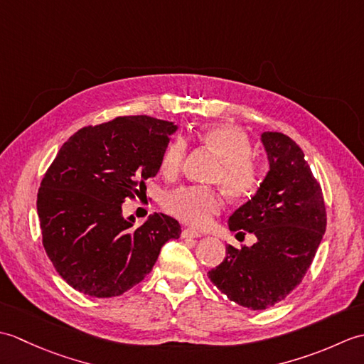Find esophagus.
<instances>
[{
	"instance_id": "esophagus-1",
	"label": "esophagus",
	"mask_w": 364,
	"mask_h": 364,
	"mask_svg": "<svg viewBox=\"0 0 364 364\" xmlns=\"http://www.w3.org/2000/svg\"><path fill=\"white\" fill-rule=\"evenodd\" d=\"M181 236L183 237H198L200 236V231H197L194 228H184L181 231Z\"/></svg>"
}]
</instances>
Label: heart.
Masks as SVG:
<instances>
[{"label": "heart", "instance_id": "heart-1", "mask_svg": "<svg viewBox=\"0 0 364 364\" xmlns=\"http://www.w3.org/2000/svg\"><path fill=\"white\" fill-rule=\"evenodd\" d=\"M194 141L213 151L220 159L213 181L220 184L223 192L233 200L252 198L262 184V166L252 156V142L244 129L219 123L198 129ZM188 153V142L183 137L170 141L159 159V172L166 178L180 175ZM166 211L194 227H205L213 215L222 210L218 191L202 186H181L164 197Z\"/></svg>", "mask_w": 364, "mask_h": 364}]
</instances>
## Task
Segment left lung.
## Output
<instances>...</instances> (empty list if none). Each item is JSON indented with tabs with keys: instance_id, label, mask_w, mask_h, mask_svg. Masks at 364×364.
Here are the masks:
<instances>
[{
	"instance_id": "1",
	"label": "left lung",
	"mask_w": 364,
	"mask_h": 364,
	"mask_svg": "<svg viewBox=\"0 0 364 364\" xmlns=\"http://www.w3.org/2000/svg\"><path fill=\"white\" fill-rule=\"evenodd\" d=\"M270 170L259 191L230 218V230L257 242L227 247L211 282L236 304L266 310L296 289L310 269L327 227L322 189L300 146L277 131L262 133Z\"/></svg>"
}]
</instances>
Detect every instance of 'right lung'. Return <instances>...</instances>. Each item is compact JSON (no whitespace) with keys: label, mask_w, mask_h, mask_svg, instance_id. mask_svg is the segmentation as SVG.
Listing matches in <instances>:
<instances>
[{"label":"right lung","mask_w":364,"mask_h":364,"mask_svg":"<svg viewBox=\"0 0 364 364\" xmlns=\"http://www.w3.org/2000/svg\"><path fill=\"white\" fill-rule=\"evenodd\" d=\"M176 127L149 115H122L76 131L60 146L37 194L42 244L54 269L90 297L120 296L150 274L181 227L166 214L144 225L122 215L159 170Z\"/></svg>","instance_id":"right-lung-1"}]
</instances>
